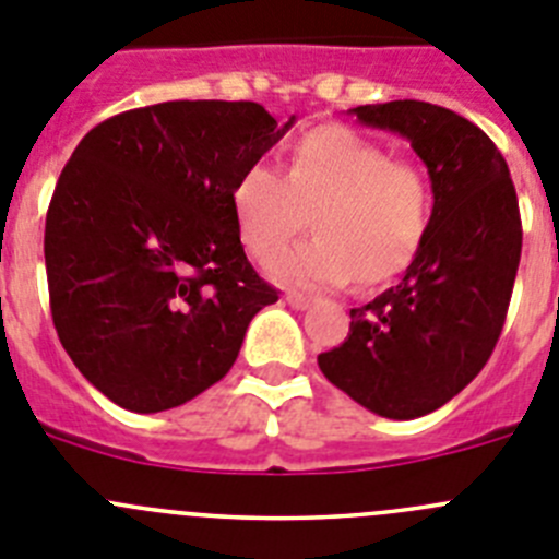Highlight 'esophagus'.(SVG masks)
Returning <instances> with one entry per match:
<instances>
[{
  "mask_svg": "<svg viewBox=\"0 0 559 559\" xmlns=\"http://www.w3.org/2000/svg\"><path fill=\"white\" fill-rule=\"evenodd\" d=\"M285 301H288L294 310H307V307H310V296H301V294H288L285 296Z\"/></svg>",
  "mask_w": 559,
  "mask_h": 559,
  "instance_id": "esophagus-1",
  "label": "esophagus"
}]
</instances>
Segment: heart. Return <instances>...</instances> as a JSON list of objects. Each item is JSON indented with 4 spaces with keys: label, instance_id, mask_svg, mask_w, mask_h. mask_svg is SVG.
<instances>
[{
    "label": "heart",
    "instance_id": "1",
    "mask_svg": "<svg viewBox=\"0 0 559 559\" xmlns=\"http://www.w3.org/2000/svg\"><path fill=\"white\" fill-rule=\"evenodd\" d=\"M235 229L254 260H269L311 213L317 235L276 255L269 274L290 288H337L352 276L385 283L407 269L432 222V188L413 163L341 124L294 141L285 174L269 160L240 168L229 191Z\"/></svg>",
    "mask_w": 559,
    "mask_h": 559
}]
</instances>
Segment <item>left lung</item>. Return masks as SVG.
I'll return each instance as SVG.
<instances>
[{"mask_svg":"<svg viewBox=\"0 0 559 559\" xmlns=\"http://www.w3.org/2000/svg\"><path fill=\"white\" fill-rule=\"evenodd\" d=\"M407 138L432 179V222L399 285L352 310L349 335L319 355L326 380L377 416H427L485 368L521 260V216L496 143L447 107L399 99L355 107Z\"/></svg>","mask_w":559,"mask_h":559,"instance_id":"left-lung-1","label":"left lung"}]
</instances>
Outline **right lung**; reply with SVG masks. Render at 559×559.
<instances>
[{"instance_id":"obj_1","label":"right lung","mask_w":559,"mask_h":559,"mask_svg":"<svg viewBox=\"0 0 559 559\" xmlns=\"http://www.w3.org/2000/svg\"><path fill=\"white\" fill-rule=\"evenodd\" d=\"M288 124L258 102H160L82 138L46 213L52 321L80 373L132 413L191 402L280 296L246 260L229 191Z\"/></svg>"}]
</instances>
